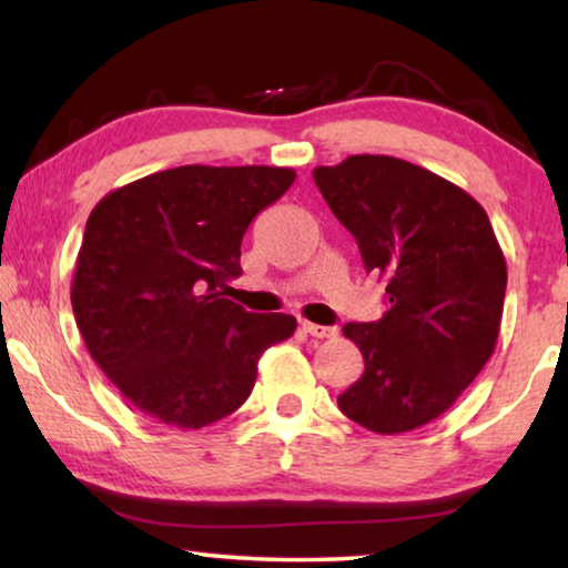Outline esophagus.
I'll return each mask as SVG.
<instances>
[{"instance_id": "1", "label": "esophagus", "mask_w": 568, "mask_h": 568, "mask_svg": "<svg viewBox=\"0 0 568 568\" xmlns=\"http://www.w3.org/2000/svg\"><path fill=\"white\" fill-rule=\"evenodd\" d=\"M303 331L307 335H313V338H331V335L338 333L335 328H331V325H318V323H307V321H303Z\"/></svg>"}]
</instances>
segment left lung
<instances>
[{
    "instance_id": "1",
    "label": "left lung",
    "mask_w": 568,
    "mask_h": 568,
    "mask_svg": "<svg viewBox=\"0 0 568 568\" xmlns=\"http://www.w3.org/2000/svg\"><path fill=\"white\" fill-rule=\"evenodd\" d=\"M313 180L365 271L386 281V315L343 328L365 371L338 408L376 434L426 426L498 341L508 275L486 210L454 182L388 155H351L315 168Z\"/></svg>"
}]
</instances>
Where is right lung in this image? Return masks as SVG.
Returning a JSON list of instances; mask_svg holds the SVG:
<instances>
[{
  "label": "right lung",
  "instance_id": "right-lung-1",
  "mask_svg": "<svg viewBox=\"0 0 568 568\" xmlns=\"http://www.w3.org/2000/svg\"><path fill=\"white\" fill-rule=\"evenodd\" d=\"M295 182L291 168L182 165L104 195L72 281L77 328L134 410L203 428L243 406L257 361L295 333L285 313L227 301L253 217Z\"/></svg>",
  "mask_w": 568,
  "mask_h": 568
}]
</instances>
